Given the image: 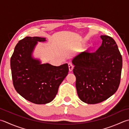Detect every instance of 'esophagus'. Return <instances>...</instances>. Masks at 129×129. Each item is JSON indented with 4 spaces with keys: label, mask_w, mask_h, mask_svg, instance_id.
Returning <instances> with one entry per match:
<instances>
[{
    "label": "esophagus",
    "mask_w": 129,
    "mask_h": 129,
    "mask_svg": "<svg viewBox=\"0 0 129 129\" xmlns=\"http://www.w3.org/2000/svg\"><path fill=\"white\" fill-rule=\"evenodd\" d=\"M68 67H69V70L70 72H72L73 69V66L71 63H68Z\"/></svg>",
    "instance_id": "esophagus-1"
}]
</instances>
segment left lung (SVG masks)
<instances>
[{
	"instance_id": "left-lung-1",
	"label": "left lung",
	"mask_w": 129,
	"mask_h": 129,
	"mask_svg": "<svg viewBox=\"0 0 129 129\" xmlns=\"http://www.w3.org/2000/svg\"><path fill=\"white\" fill-rule=\"evenodd\" d=\"M102 43L96 51L82 52L73 58L77 93L88 104L106 100L119 87L122 67V56L112 37L102 35Z\"/></svg>"
}]
</instances>
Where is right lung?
<instances>
[{"label": "right lung", "instance_id": "1", "mask_svg": "<svg viewBox=\"0 0 129 129\" xmlns=\"http://www.w3.org/2000/svg\"><path fill=\"white\" fill-rule=\"evenodd\" d=\"M46 39L26 37L18 42L11 58L13 83L16 91L28 101L46 104L54 99L69 72L68 64L59 67L41 64L32 56L37 42Z\"/></svg>", "mask_w": 129, "mask_h": 129}]
</instances>
